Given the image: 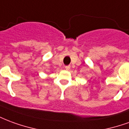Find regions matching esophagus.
Returning <instances> with one entry per match:
<instances>
[{"instance_id": "esophagus-1", "label": "esophagus", "mask_w": 129, "mask_h": 129, "mask_svg": "<svg viewBox=\"0 0 129 129\" xmlns=\"http://www.w3.org/2000/svg\"><path fill=\"white\" fill-rule=\"evenodd\" d=\"M65 68L66 70H69L70 69V66H65Z\"/></svg>"}]
</instances>
